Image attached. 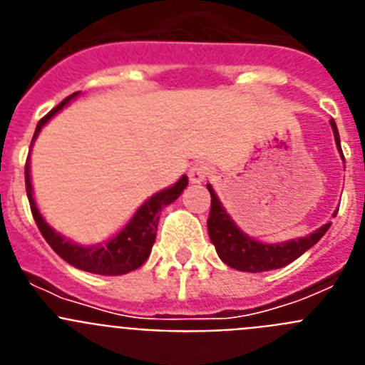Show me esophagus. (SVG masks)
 I'll return each instance as SVG.
<instances>
[{"instance_id": "esophagus-1", "label": "esophagus", "mask_w": 365, "mask_h": 365, "mask_svg": "<svg viewBox=\"0 0 365 365\" xmlns=\"http://www.w3.org/2000/svg\"><path fill=\"white\" fill-rule=\"evenodd\" d=\"M210 175V168L206 166V164L202 163H197V164H193L192 168H190V172H188V177L192 182H202V180L206 179V177Z\"/></svg>"}]
</instances>
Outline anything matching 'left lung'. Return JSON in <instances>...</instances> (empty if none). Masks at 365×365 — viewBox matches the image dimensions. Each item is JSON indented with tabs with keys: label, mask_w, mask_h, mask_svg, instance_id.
I'll use <instances>...</instances> for the list:
<instances>
[{
	"label": "left lung",
	"mask_w": 365,
	"mask_h": 365,
	"mask_svg": "<svg viewBox=\"0 0 365 365\" xmlns=\"http://www.w3.org/2000/svg\"><path fill=\"white\" fill-rule=\"evenodd\" d=\"M331 125H333L336 146L340 150V135H338L336 122L331 120ZM206 188L212 195L210 215L206 221L208 235H210L212 243H214L222 263H227L228 267L241 270V272H265V270L282 269V267L289 265L294 259H298L305 250L314 247L331 227V222H325L324 227L314 230L311 235H305V237H299L294 241H287V243H259L235 227V222L222 208L221 201L217 199L212 186L206 185Z\"/></svg>",
	"instance_id": "obj_1"
}]
</instances>
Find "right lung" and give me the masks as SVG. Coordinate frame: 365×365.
<instances>
[{
	"label": "right lung",
	"instance_id": "obj_1",
	"mask_svg": "<svg viewBox=\"0 0 365 365\" xmlns=\"http://www.w3.org/2000/svg\"><path fill=\"white\" fill-rule=\"evenodd\" d=\"M76 95H78V93H73V95H69L67 98H63L56 108L51 109V111L38 122L34 137H32V143H34V138L38 137V133H40V130L43 128V124H47V120H49L51 117H54V115H56V113ZM186 186H188V177L182 175L172 188L163 190V192L155 193L153 197L148 199V201L138 208L137 214L133 215V219L125 225L124 230L118 232L111 241H108V243L104 245H96V247H78V245L63 240L62 235L56 234V232L43 221V217H41V214L36 208V202L32 199L29 159L27 163H25V188H27L29 205H31L32 217L36 221L38 228H40L45 241H47L54 252L62 257L63 261H67L69 265L76 267V269L80 270H86V272L100 274V276H120V274H128L143 265L144 261L150 257L151 247H153L155 243L160 212H163L164 206L172 205L180 193H182V190H185Z\"/></svg>",
	"mask_w": 365,
	"mask_h": 365
}]
</instances>
